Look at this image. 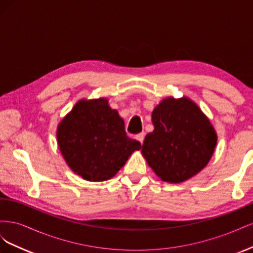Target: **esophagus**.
I'll return each instance as SVG.
<instances>
[{"instance_id":"obj_1","label":"esophagus","mask_w":253,"mask_h":253,"mask_svg":"<svg viewBox=\"0 0 253 253\" xmlns=\"http://www.w3.org/2000/svg\"><path fill=\"white\" fill-rule=\"evenodd\" d=\"M136 139L137 140H138L141 144L143 143V139H144V134L143 133H140V134H138V135H137L136 136Z\"/></svg>"}]
</instances>
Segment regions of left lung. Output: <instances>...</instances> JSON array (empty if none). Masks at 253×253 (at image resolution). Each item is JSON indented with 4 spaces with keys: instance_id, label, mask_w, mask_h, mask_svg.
<instances>
[{
    "instance_id": "left-lung-1",
    "label": "left lung",
    "mask_w": 253,
    "mask_h": 253,
    "mask_svg": "<svg viewBox=\"0 0 253 253\" xmlns=\"http://www.w3.org/2000/svg\"><path fill=\"white\" fill-rule=\"evenodd\" d=\"M154 131L145 136L141 154L164 181L179 183L208 165L217 135L208 117L187 97H168L152 113Z\"/></svg>"
}]
</instances>
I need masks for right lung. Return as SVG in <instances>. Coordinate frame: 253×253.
<instances>
[{
  "instance_id": "add662e5",
  "label": "right lung",
  "mask_w": 253,
  "mask_h": 253,
  "mask_svg": "<svg viewBox=\"0 0 253 253\" xmlns=\"http://www.w3.org/2000/svg\"><path fill=\"white\" fill-rule=\"evenodd\" d=\"M57 139L71 169L88 181L108 180L124 167L139 141L126 136L125 121L106 98L82 99L60 122Z\"/></svg>"
}]
</instances>
